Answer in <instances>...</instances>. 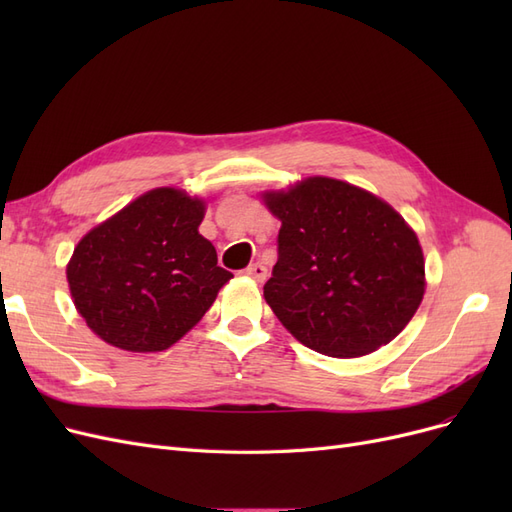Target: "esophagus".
I'll return each instance as SVG.
<instances>
[{
  "instance_id": "1",
  "label": "esophagus",
  "mask_w": 512,
  "mask_h": 512,
  "mask_svg": "<svg viewBox=\"0 0 512 512\" xmlns=\"http://www.w3.org/2000/svg\"><path fill=\"white\" fill-rule=\"evenodd\" d=\"M243 273L250 275L252 280H256V282H265L267 280V267L260 265V262H254V265L247 267Z\"/></svg>"
}]
</instances>
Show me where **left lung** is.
<instances>
[{"instance_id": "obj_1", "label": "left lung", "mask_w": 512, "mask_h": 512, "mask_svg": "<svg viewBox=\"0 0 512 512\" xmlns=\"http://www.w3.org/2000/svg\"><path fill=\"white\" fill-rule=\"evenodd\" d=\"M262 198L282 222L265 299L303 346L350 359L404 331L423 301L425 260L391 205L329 177Z\"/></svg>"}]
</instances>
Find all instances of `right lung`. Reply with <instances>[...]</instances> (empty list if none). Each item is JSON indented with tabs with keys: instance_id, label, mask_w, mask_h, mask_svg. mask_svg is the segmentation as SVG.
I'll return each instance as SVG.
<instances>
[{
	"instance_id": "1",
	"label": "right lung",
	"mask_w": 512,
	"mask_h": 512,
	"mask_svg": "<svg viewBox=\"0 0 512 512\" xmlns=\"http://www.w3.org/2000/svg\"><path fill=\"white\" fill-rule=\"evenodd\" d=\"M203 218V200L158 188L89 230L66 271L87 327L128 352L179 342L232 277L198 232Z\"/></svg>"
}]
</instances>
